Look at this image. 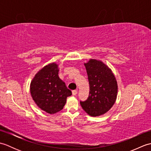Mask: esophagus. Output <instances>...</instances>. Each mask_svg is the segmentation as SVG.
<instances>
[{"label": "esophagus", "mask_w": 151, "mask_h": 151, "mask_svg": "<svg viewBox=\"0 0 151 151\" xmlns=\"http://www.w3.org/2000/svg\"><path fill=\"white\" fill-rule=\"evenodd\" d=\"M77 92H78L77 89H75V90L72 91V94H73V95H76V94H77Z\"/></svg>", "instance_id": "34e87169"}]
</instances>
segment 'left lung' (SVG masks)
Here are the masks:
<instances>
[{
    "label": "left lung",
    "mask_w": 151,
    "mask_h": 151,
    "mask_svg": "<svg viewBox=\"0 0 151 151\" xmlns=\"http://www.w3.org/2000/svg\"><path fill=\"white\" fill-rule=\"evenodd\" d=\"M89 84L87 100L80 101L91 116H99L110 110L117 99V83L113 73L101 61L90 59L84 63Z\"/></svg>",
    "instance_id": "1"
}]
</instances>
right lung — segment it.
Listing matches in <instances>:
<instances>
[{"label":"right lung","mask_w":151,"mask_h":151,"mask_svg":"<svg viewBox=\"0 0 151 151\" xmlns=\"http://www.w3.org/2000/svg\"><path fill=\"white\" fill-rule=\"evenodd\" d=\"M58 65L50 63L39 70L30 84L32 97L37 106L50 114L62 110L72 92L58 76Z\"/></svg>","instance_id":"right-lung-1"}]
</instances>
